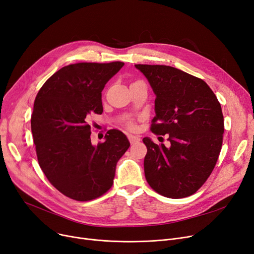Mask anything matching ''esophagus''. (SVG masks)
Here are the masks:
<instances>
[{
    "label": "esophagus",
    "instance_id": "34e87169",
    "mask_svg": "<svg viewBox=\"0 0 254 254\" xmlns=\"http://www.w3.org/2000/svg\"><path fill=\"white\" fill-rule=\"evenodd\" d=\"M127 138H128L130 144H135L140 141V138L137 136H134V135H127Z\"/></svg>",
    "mask_w": 254,
    "mask_h": 254
}]
</instances>
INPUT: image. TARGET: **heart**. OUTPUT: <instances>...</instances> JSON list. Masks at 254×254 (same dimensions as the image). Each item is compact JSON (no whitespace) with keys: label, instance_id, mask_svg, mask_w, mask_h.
<instances>
[{"label":"heart","instance_id":"1","mask_svg":"<svg viewBox=\"0 0 254 254\" xmlns=\"http://www.w3.org/2000/svg\"><path fill=\"white\" fill-rule=\"evenodd\" d=\"M128 125H129V124H128ZM129 126H130V125H129Z\"/></svg>","mask_w":254,"mask_h":254}]
</instances>
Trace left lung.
<instances>
[{
	"label": "left lung",
	"instance_id": "obj_1",
	"mask_svg": "<svg viewBox=\"0 0 254 254\" xmlns=\"http://www.w3.org/2000/svg\"><path fill=\"white\" fill-rule=\"evenodd\" d=\"M155 95L151 130L169 135L170 147L145 137V177L164 196L193 194L218 159L224 131L221 106L208 84L190 74L163 64H135Z\"/></svg>",
	"mask_w": 254,
	"mask_h": 254
}]
</instances>
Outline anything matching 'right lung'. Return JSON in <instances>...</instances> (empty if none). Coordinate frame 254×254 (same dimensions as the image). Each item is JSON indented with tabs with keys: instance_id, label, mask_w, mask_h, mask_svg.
Wrapping results in <instances>:
<instances>
[{
	"instance_id": "1",
	"label": "right lung",
	"mask_w": 254,
	"mask_h": 254,
	"mask_svg": "<svg viewBox=\"0 0 254 254\" xmlns=\"http://www.w3.org/2000/svg\"><path fill=\"white\" fill-rule=\"evenodd\" d=\"M125 65L79 63L53 74L39 90L31 118L40 168L65 196L90 201L109 190L116 164L129 147L123 131L110 129L93 145L87 119L102 114L105 84Z\"/></svg>"
}]
</instances>
